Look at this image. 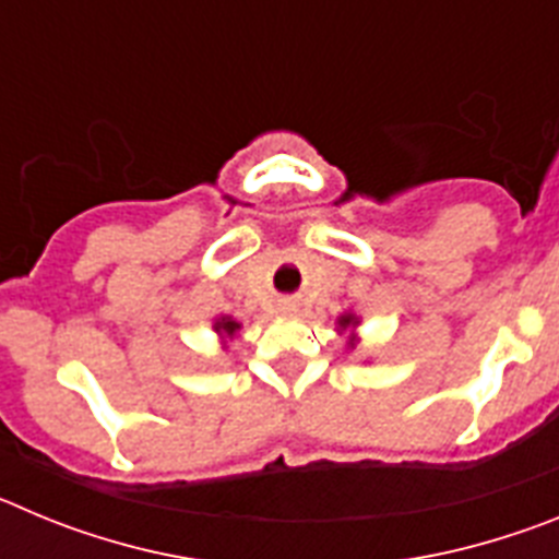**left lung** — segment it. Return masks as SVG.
I'll use <instances>...</instances> for the list:
<instances>
[{
  "instance_id": "8db88e82",
  "label": "left lung",
  "mask_w": 559,
  "mask_h": 559,
  "mask_svg": "<svg viewBox=\"0 0 559 559\" xmlns=\"http://www.w3.org/2000/svg\"><path fill=\"white\" fill-rule=\"evenodd\" d=\"M338 324H341V328H353V324H355V316H341Z\"/></svg>"
}]
</instances>
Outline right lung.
<instances>
[{
	"mask_svg": "<svg viewBox=\"0 0 559 559\" xmlns=\"http://www.w3.org/2000/svg\"><path fill=\"white\" fill-rule=\"evenodd\" d=\"M215 330H218V333H226V335H231V333H237V330H240V324L237 322H231V319H218V322H215Z\"/></svg>",
	"mask_w": 559,
	"mask_h": 559,
	"instance_id": "obj_1",
	"label": "right lung"
}]
</instances>
